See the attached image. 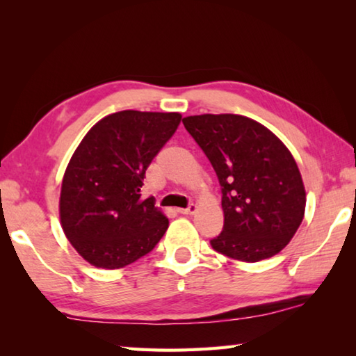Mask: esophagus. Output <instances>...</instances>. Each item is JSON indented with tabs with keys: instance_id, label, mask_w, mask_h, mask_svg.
I'll list each match as a JSON object with an SVG mask.
<instances>
[{
	"instance_id": "34e87169",
	"label": "esophagus",
	"mask_w": 356,
	"mask_h": 356,
	"mask_svg": "<svg viewBox=\"0 0 356 356\" xmlns=\"http://www.w3.org/2000/svg\"><path fill=\"white\" fill-rule=\"evenodd\" d=\"M196 209H197L196 204H190V206L185 207V209H177V212L182 213V215H191V213L196 212Z\"/></svg>"
}]
</instances>
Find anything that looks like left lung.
Instances as JSON below:
<instances>
[{
	"label": "left lung",
	"instance_id": "left-lung-1",
	"mask_svg": "<svg viewBox=\"0 0 356 356\" xmlns=\"http://www.w3.org/2000/svg\"><path fill=\"white\" fill-rule=\"evenodd\" d=\"M218 177L225 226L215 251L243 262L272 257L303 221L306 193L289 149L262 124L238 114L184 118Z\"/></svg>",
	"mask_w": 356,
	"mask_h": 356
}]
</instances>
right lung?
Masks as SVG:
<instances>
[{"mask_svg": "<svg viewBox=\"0 0 356 356\" xmlns=\"http://www.w3.org/2000/svg\"><path fill=\"white\" fill-rule=\"evenodd\" d=\"M179 113L119 111L83 138L65 170L59 215L65 237L89 264L122 268L155 248L166 216L141 197L146 170L180 124Z\"/></svg>", "mask_w": 356, "mask_h": 356, "instance_id": "right-lung-1", "label": "right lung"}]
</instances>
